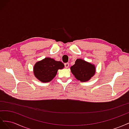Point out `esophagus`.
<instances>
[{
	"label": "esophagus",
	"instance_id": "34e87169",
	"mask_svg": "<svg viewBox=\"0 0 129 129\" xmlns=\"http://www.w3.org/2000/svg\"><path fill=\"white\" fill-rule=\"evenodd\" d=\"M69 66V63H64V66H65V67H66V68H68Z\"/></svg>",
	"mask_w": 129,
	"mask_h": 129
}]
</instances>
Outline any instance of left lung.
<instances>
[{
    "label": "left lung",
    "instance_id": "8db88e82",
    "mask_svg": "<svg viewBox=\"0 0 129 129\" xmlns=\"http://www.w3.org/2000/svg\"><path fill=\"white\" fill-rule=\"evenodd\" d=\"M71 69L76 79L81 82L88 81L95 73L94 65L82 59H77Z\"/></svg>",
    "mask_w": 129,
    "mask_h": 129
}]
</instances>
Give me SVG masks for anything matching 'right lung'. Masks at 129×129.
I'll list each match as a JSON object with an SVG mask.
<instances>
[{
    "mask_svg": "<svg viewBox=\"0 0 129 129\" xmlns=\"http://www.w3.org/2000/svg\"><path fill=\"white\" fill-rule=\"evenodd\" d=\"M64 67L61 61H56L53 58L46 57L38 62L34 67V74L37 79L42 82H48L52 80L56 75L58 69Z\"/></svg>",
    "mask_w": 129,
    "mask_h": 129,
    "instance_id": "1",
    "label": "right lung"
}]
</instances>
